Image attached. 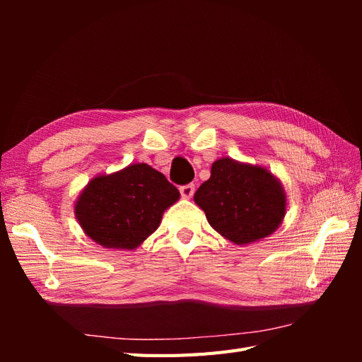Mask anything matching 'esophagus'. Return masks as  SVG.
<instances>
[{
	"instance_id": "esophagus-1",
	"label": "esophagus",
	"mask_w": 362,
	"mask_h": 362,
	"mask_svg": "<svg viewBox=\"0 0 362 362\" xmlns=\"http://www.w3.org/2000/svg\"><path fill=\"white\" fill-rule=\"evenodd\" d=\"M179 191H180V196L183 199H189V197H193V194H194V185H193V183H187V185H182L179 188Z\"/></svg>"
}]
</instances>
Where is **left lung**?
<instances>
[{"instance_id":"1","label":"left lung","mask_w":362,"mask_h":362,"mask_svg":"<svg viewBox=\"0 0 362 362\" xmlns=\"http://www.w3.org/2000/svg\"><path fill=\"white\" fill-rule=\"evenodd\" d=\"M194 202L205 211L209 224L235 244L269 236L286 211V196L271 173L232 158L214 161L210 179L197 188Z\"/></svg>"}]
</instances>
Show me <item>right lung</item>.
<instances>
[{
  "instance_id": "1",
  "label": "right lung",
  "mask_w": 362,
  "mask_h": 362,
  "mask_svg": "<svg viewBox=\"0 0 362 362\" xmlns=\"http://www.w3.org/2000/svg\"><path fill=\"white\" fill-rule=\"evenodd\" d=\"M180 193L146 163L91 180L76 202V216L91 240L107 249L138 247L157 230Z\"/></svg>"
}]
</instances>
